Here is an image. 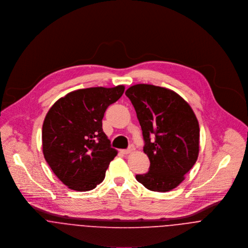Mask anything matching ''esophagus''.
<instances>
[{
  "instance_id": "obj_1",
  "label": "esophagus",
  "mask_w": 248,
  "mask_h": 248,
  "mask_svg": "<svg viewBox=\"0 0 248 248\" xmlns=\"http://www.w3.org/2000/svg\"><path fill=\"white\" fill-rule=\"evenodd\" d=\"M132 151H134V147H133V146H130V148H129V149H126V150H120L121 154H123V155H128V154H130Z\"/></svg>"
}]
</instances>
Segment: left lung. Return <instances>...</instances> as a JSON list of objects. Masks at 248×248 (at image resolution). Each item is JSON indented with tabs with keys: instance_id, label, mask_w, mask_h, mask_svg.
<instances>
[{
	"instance_id": "left-lung-1",
	"label": "left lung",
	"mask_w": 248,
	"mask_h": 248,
	"mask_svg": "<svg viewBox=\"0 0 248 248\" xmlns=\"http://www.w3.org/2000/svg\"><path fill=\"white\" fill-rule=\"evenodd\" d=\"M125 94L136 109L145 143L143 151L150 159L149 171L136 178L151 191H171L198 159V119L190 105L171 90L138 84Z\"/></svg>"
}]
</instances>
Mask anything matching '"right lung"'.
<instances>
[{"label": "right lung", "instance_id": "add662e5", "mask_svg": "<svg viewBox=\"0 0 248 248\" xmlns=\"http://www.w3.org/2000/svg\"><path fill=\"white\" fill-rule=\"evenodd\" d=\"M124 86L88 88L57 100L43 124L46 161L70 189H94L105 178L109 162L117 155L102 129L107 108L124 93Z\"/></svg>", "mask_w": 248, "mask_h": 248}]
</instances>
